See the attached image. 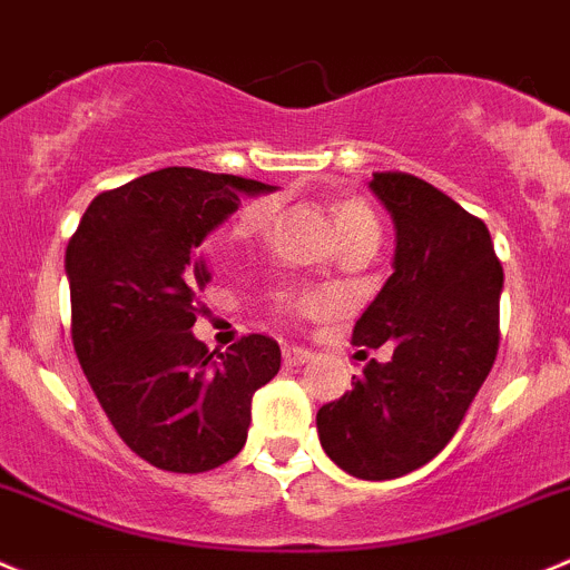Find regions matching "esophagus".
Segmentation results:
<instances>
[{"label":"esophagus","instance_id":"1","mask_svg":"<svg viewBox=\"0 0 570 570\" xmlns=\"http://www.w3.org/2000/svg\"><path fill=\"white\" fill-rule=\"evenodd\" d=\"M282 357H285L288 366H302V363L311 361L313 352L305 350V346H285V350H282Z\"/></svg>","mask_w":570,"mask_h":570}]
</instances>
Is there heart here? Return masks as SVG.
I'll use <instances>...</instances> for the list:
<instances>
[{"mask_svg": "<svg viewBox=\"0 0 570 570\" xmlns=\"http://www.w3.org/2000/svg\"><path fill=\"white\" fill-rule=\"evenodd\" d=\"M274 213H276V200L271 198L248 204V207L237 215L235 226L229 229V243L252 240V237L263 235V232L268 229ZM333 218H335V232H338L341 240H344V237H357V235H381V226H377L375 213H372V209L357 198L338 200V204L333 207ZM299 305L316 307L322 305V299H318V296H305V299H299Z\"/></svg>", "mask_w": 570, "mask_h": 570, "instance_id": "heart-1", "label": "heart"}]
</instances>
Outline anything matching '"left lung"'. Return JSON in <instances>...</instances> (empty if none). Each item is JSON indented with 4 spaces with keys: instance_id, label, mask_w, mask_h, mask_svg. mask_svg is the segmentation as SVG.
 Wrapping results in <instances>:
<instances>
[{
    "instance_id": "obj_1",
    "label": "left lung",
    "mask_w": 570,
    "mask_h": 570,
    "mask_svg": "<svg viewBox=\"0 0 570 570\" xmlns=\"http://www.w3.org/2000/svg\"><path fill=\"white\" fill-rule=\"evenodd\" d=\"M370 189L394 220L392 276L355 322V346L392 341L316 414L324 453L355 479H400L451 442L498 352L503 268L484 220L409 173Z\"/></svg>"
}]
</instances>
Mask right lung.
Returning <instances> with one entry per match:
<instances>
[{
    "instance_id": "obj_1",
    "label": "right lung",
    "mask_w": 570,
    "mask_h": 570,
    "mask_svg": "<svg viewBox=\"0 0 570 570\" xmlns=\"http://www.w3.org/2000/svg\"><path fill=\"white\" fill-rule=\"evenodd\" d=\"M274 193L252 178L165 167L97 195L67 246L72 344L119 439L148 464L204 473L243 451L252 397L279 372V344L246 335L209 352L193 335L213 279L204 240Z\"/></svg>"
}]
</instances>
